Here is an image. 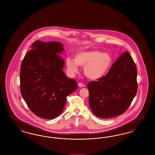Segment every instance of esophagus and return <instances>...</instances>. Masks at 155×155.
I'll return each instance as SVG.
<instances>
[{
	"label": "esophagus",
	"mask_w": 155,
	"mask_h": 155,
	"mask_svg": "<svg viewBox=\"0 0 155 155\" xmlns=\"http://www.w3.org/2000/svg\"><path fill=\"white\" fill-rule=\"evenodd\" d=\"M78 87H80V88H81V87H82L84 85H83V84H82V83H81V82H79L78 84Z\"/></svg>",
	"instance_id": "1"
}]
</instances>
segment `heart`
<instances>
[{"label":"heart","instance_id":"1","mask_svg":"<svg viewBox=\"0 0 155 155\" xmlns=\"http://www.w3.org/2000/svg\"><path fill=\"white\" fill-rule=\"evenodd\" d=\"M113 63L110 53L98 50L77 52L74 59L67 58L66 66L68 73L73 75L78 73V66L84 67L85 75L91 80L101 79L109 71Z\"/></svg>","mask_w":155,"mask_h":155}]
</instances>
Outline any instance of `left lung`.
Returning <instances> with one entry per match:
<instances>
[{
	"label": "left lung",
	"instance_id": "8db88e82",
	"mask_svg": "<svg viewBox=\"0 0 155 155\" xmlns=\"http://www.w3.org/2000/svg\"><path fill=\"white\" fill-rule=\"evenodd\" d=\"M137 70L132 57L128 52L121 53L106 75L87 84L92 113L102 118L124 113L137 94Z\"/></svg>",
	"mask_w": 155,
	"mask_h": 155
}]
</instances>
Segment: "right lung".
Listing matches in <instances>:
<instances>
[{"label": "right lung", "instance_id": "1", "mask_svg": "<svg viewBox=\"0 0 155 155\" xmlns=\"http://www.w3.org/2000/svg\"><path fill=\"white\" fill-rule=\"evenodd\" d=\"M63 46L59 42L37 41L21 65V95L30 110L41 118L59 116L67 96L78 88L77 82L64 73L65 63L59 55L63 52Z\"/></svg>", "mask_w": 155, "mask_h": 155}]
</instances>
